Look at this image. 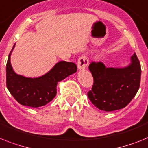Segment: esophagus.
Segmentation results:
<instances>
[{
    "instance_id": "obj_1",
    "label": "esophagus",
    "mask_w": 148,
    "mask_h": 148,
    "mask_svg": "<svg viewBox=\"0 0 148 148\" xmlns=\"http://www.w3.org/2000/svg\"><path fill=\"white\" fill-rule=\"evenodd\" d=\"M88 65V59L87 56H82L79 58L78 62H77V66H78V69L80 70L85 69L87 66Z\"/></svg>"
}]
</instances>
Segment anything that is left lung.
<instances>
[{"label": "left lung", "instance_id": "1", "mask_svg": "<svg viewBox=\"0 0 148 148\" xmlns=\"http://www.w3.org/2000/svg\"><path fill=\"white\" fill-rule=\"evenodd\" d=\"M88 68L94 78V85L88 97L101 110L123 109L138 91L141 69L135 53L132 56L131 63L123 68L106 67L101 62H92Z\"/></svg>", "mask_w": 148, "mask_h": 148}]
</instances>
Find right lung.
Here are the masks:
<instances>
[{
  "label": "right lung",
  "instance_id": "right-lung-1",
  "mask_svg": "<svg viewBox=\"0 0 148 148\" xmlns=\"http://www.w3.org/2000/svg\"><path fill=\"white\" fill-rule=\"evenodd\" d=\"M12 51L6 66L7 87L17 102L24 106L35 108L48 103L57 95V83L77 71V66L74 63L60 61L42 76L27 78L18 75L11 66Z\"/></svg>",
  "mask_w": 148,
  "mask_h": 148
}]
</instances>
